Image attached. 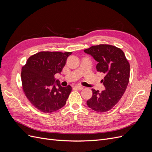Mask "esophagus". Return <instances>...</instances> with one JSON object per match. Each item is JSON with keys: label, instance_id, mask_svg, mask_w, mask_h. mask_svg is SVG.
Masks as SVG:
<instances>
[{"label": "esophagus", "instance_id": "obj_1", "mask_svg": "<svg viewBox=\"0 0 152 152\" xmlns=\"http://www.w3.org/2000/svg\"><path fill=\"white\" fill-rule=\"evenodd\" d=\"M74 88L77 89V90H82V89H83V87L81 86H75L74 87Z\"/></svg>", "mask_w": 152, "mask_h": 152}]
</instances>
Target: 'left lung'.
I'll return each instance as SVG.
<instances>
[{
    "label": "left lung",
    "mask_w": 152,
    "mask_h": 152,
    "mask_svg": "<svg viewBox=\"0 0 152 152\" xmlns=\"http://www.w3.org/2000/svg\"><path fill=\"white\" fill-rule=\"evenodd\" d=\"M98 62L96 70L104 74L102 80L105 89L99 92L92 89L93 96L87 101L92 110L105 112L121 99L129 80L130 65L122 50L107 44L93 45L84 50Z\"/></svg>",
    "instance_id": "left-lung-1"
}]
</instances>
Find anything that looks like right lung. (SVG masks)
Here are the masks:
<instances>
[{
    "label": "right lung",
    "instance_id": "right-lung-1",
    "mask_svg": "<svg viewBox=\"0 0 152 152\" xmlns=\"http://www.w3.org/2000/svg\"><path fill=\"white\" fill-rule=\"evenodd\" d=\"M71 52H39L30 56L21 70L26 98L40 111L51 113L65 105L72 87H62L54 78L60 74Z\"/></svg>",
    "mask_w": 152,
    "mask_h": 152
}]
</instances>
